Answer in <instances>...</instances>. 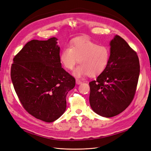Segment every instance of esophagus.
Returning <instances> with one entry per match:
<instances>
[{"instance_id":"esophagus-1","label":"esophagus","mask_w":151,"mask_h":151,"mask_svg":"<svg viewBox=\"0 0 151 151\" xmlns=\"http://www.w3.org/2000/svg\"><path fill=\"white\" fill-rule=\"evenodd\" d=\"M76 84H82V81H80L79 79H76Z\"/></svg>"}]
</instances>
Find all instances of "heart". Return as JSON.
Returning a JSON list of instances; mask_svg holds the SVG:
<instances>
[{
    "label": "heart",
    "instance_id": "1",
    "mask_svg": "<svg viewBox=\"0 0 151 151\" xmlns=\"http://www.w3.org/2000/svg\"><path fill=\"white\" fill-rule=\"evenodd\" d=\"M60 59L65 69L72 70L76 64L80 65L74 72L76 77L89 75L96 77L102 74L110 59V50L104 45H99L88 39H77L62 51Z\"/></svg>",
    "mask_w": 151,
    "mask_h": 151
}]
</instances>
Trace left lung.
Returning <instances> with one entry per match:
<instances>
[{
  "label": "left lung",
  "mask_w": 151,
  "mask_h": 151,
  "mask_svg": "<svg viewBox=\"0 0 151 151\" xmlns=\"http://www.w3.org/2000/svg\"><path fill=\"white\" fill-rule=\"evenodd\" d=\"M110 45V59L107 67L96 80L89 82L91 107L105 117L118 115L132 102L140 72L136 52L125 40L116 35Z\"/></svg>",
  "instance_id": "8db88e82"
}]
</instances>
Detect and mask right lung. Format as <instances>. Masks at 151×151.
Instances as JSON below:
<instances>
[{
  "label": "right lung",
  "instance_id": "add662e5",
  "mask_svg": "<svg viewBox=\"0 0 151 151\" xmlns=\"http://www.w3.org/2000/svg\"><path fill=\"white\" fill-rule=\"evenodd\" d=\"M58 39L32 40L15 55L10 76L25 110L46 122L57 120L66 109V96L75 78L61 66Z\"/></svg>",
  "mask_w": 151,
  "mask_h": 151
}]
</instances>
